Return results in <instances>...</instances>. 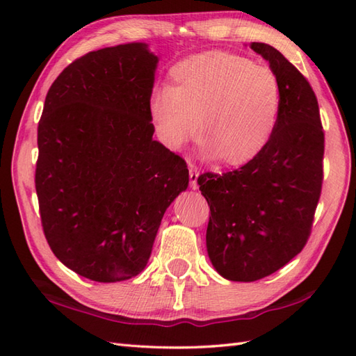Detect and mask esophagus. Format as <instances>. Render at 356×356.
<instances>
[{
	"instance_id": "1",
	"label": "esophagus",
	"mask_w": 356,
	"mask_h": 356,
	"mask_svg": "<svg viewBox=\"0 0 356 356\" xmlns=\"http://www.w3.org/2000/svg\"><path fill=\"white\" fill-rule=\"evenodd\" d=\"M199 174H200V171H199L197 166L190 165V185H191V188H194V190L199 186V185H197Z\"/></svg>"
}]
</instances>
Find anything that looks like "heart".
Segmentation results:
<instances>
[{"label": "heart", "instance_id": "b5f03b06", "mask_svg": "<svg viewBox=\"0 0 356 356\" xmlns=\"http://www.w3.org/2000/svg\"><path fill=\"white\" fill-rule=\"evenodd\" d=\"M282 84L268 65L232 51L199 53L170 70V87L151 97L163 140L182 148L197 127L203 156L243 165L259 156L275 130Z\"/></svg>", "mask_w": 356, "mask_h": 356}]
</instances>
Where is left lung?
I'll use <instances>...</instances> for the list:
<instances>
[{
  "label": "left lung",
  "mask_w": 356,
  "mask_h": 356,
  "mask_svg": "<svg viewBox=\"0 0 356 356\" xmlns=\"http://www.w3.org/2000/svg\"><path fill=\"white\" fill-rule=\"evenodd\" d=\"M282 84L275 130L259 156L197 179L209 205L207 248L222 277L255 282L303 251L323 186L324 130L309 81L269 44L251 42Z\"/></svg>",
  "instance_id": "obj_1"
}]
</instances>
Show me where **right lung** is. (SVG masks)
<instances>
[{"instance_id":"add662e5","label":"right lung","mask_w":356,"mask_h":356,"mask_svg":"<svg viewBox=\"0 0 356 356\" xmlns=\"http://www.w3.org/2000/svg\"><path fill=\"white\" fill-rule=\"evenodd\" d=\"M156 65L142 42L90 51L45 96L35 171L42 231L56 259L93 282L140 274L190 180L185 159L153 140Z\"/></svg>"}]
</instances>
